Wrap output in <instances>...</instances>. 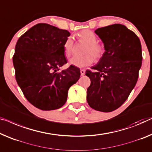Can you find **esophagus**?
<instances>
[{
	"mask_svg": "<svg viewBox=\"0 0 152 152\" xmlns=\"http://www.w3.org/2000/svg\"><path fill=\"white\" fill-rule=\"evenodd\" d=\"M85 69H80V74H81V76L85 75Z\"/></svg>",
	"mask_w": 152,
	"mask_h": 152,
	"instance_id": "obj_1",
	"label": "esophagus"
}]
</instances>
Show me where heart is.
<instances>
[{"instance_id": "obj_1", "label": "heart", "mask_w": 152, "mask_h": 152, "mask_svg": "<svg viewBox=\"0 0 152 152\" xmlns=\"http://www.w3.org/2000/svg\"><path fill=\"white\" fill-rule=\"evenodd\" d=\"M77 36L81 42L87 44L85 51L86 54L82 56H74L72 57L69 61L70 65L82 68L91 65L94 61V57L99 59L103 56L104 49L101 44L97 42L98 38L92 31L88 29L82 31L77 34ZM63 48L65 55L67 57L71 55L74 48V40L72 37H68L65 39Z\"/></svg>"}]
</instances>
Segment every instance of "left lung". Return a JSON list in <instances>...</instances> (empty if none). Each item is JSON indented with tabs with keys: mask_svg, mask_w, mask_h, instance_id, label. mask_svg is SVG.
I'll return each mask as SVG.
<instances>
[{
	"mask_svg": "<svg viewBox=\"0 0 152 152\" xmlns=\"http://www.w3.org/2000/svg\"><path fill=\"white\" fill-rule=\"evenodd\" d=\"M105 52L94 72L86 71L91 85L87 102L94 109L111 112L120 107L135 87L142 64L141 42L126 26L115 24L95 31Z\"/></svg>",
	"mask_w": 152,
	"mask_h": 152,
	"instance_id": "1",
	"label": "left lung"
}]
</instances>
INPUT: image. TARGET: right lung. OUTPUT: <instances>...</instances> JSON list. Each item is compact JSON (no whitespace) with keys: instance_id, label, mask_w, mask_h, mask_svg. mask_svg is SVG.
<instances>
[{"instance_id":"add662e5","label":"right lung","mask_w":152,"mask_h":152,"mask_svg":"<svg viewBox=\"0 0 152 152\" xmlns=\"http://www.w3.org/2000/svg\"><path fill=\"white\" fill-rule=\"evenodd\" d=\"M69 31L46 23L33 26L16 43L13 63L18 85L29 102L42 110L65 104L69 87L78 80L80 70L67 63L63 44Z\"/></svg>"}]
</instances>
